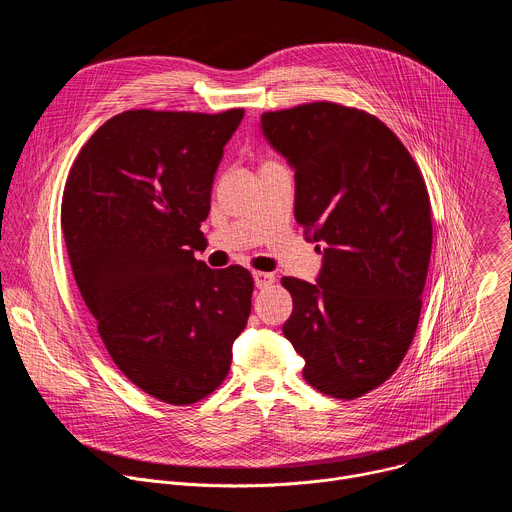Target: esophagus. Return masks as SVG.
<instances>
[{
	"label": "esophagus",
	"mask_w": 512,
	"mask_h": 512,
	"mask_svg": "<svg viewBox=\"0 0 512 512\" xmlns=\"http://www.w3.org/2000/svg\"><path fill=\"white\" fill-rule=\"evenodd\" d=\"M253 279H255V285L261 289V287L271 285L275 281V275L273 273H265V271H255Z\"/></svg>",
	"instance_id": "34e87169"
}]
</instances>
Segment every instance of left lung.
I'll list each match as a JSON object with an SVG mask.
<instances>
[{
    "instance_id": "obj_1",
    "label": "left lung",
    "mask_w": 512,
    "mask_h": 512,
    "mask_svg": "<svg viewBox=\"0 0 512 512\" xmlns=\"http://www.w3.org/2000/svg\"><path fill=\"white\" fill-rule=\"evenodd\" d=\"M261 131L296 172V221L322 253L316 283L281 279L294 298L283 334L314 389L356 399L397 371L417 330L433 239L423 176L399 137L360 109L269 111Z\"/></svg>"
}]
</instances>
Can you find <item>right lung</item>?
<instances>
[{"mask_svg":"<svg viewBox=\"0 0 512 512\" xmlns=\"http://www.w3.org/2000/svg\"><path fill=\"white\" fill-rule=\"evenodd\" d=\"M243 115L119 113L91 135L64 186L66 251L101 340L133 385L170 405L196 403L225 381L251 314L245 267L194 259Z\"/></svg>","mask_w":512,"mask_h":512,"instance_id":"obj_1","label":"right lung"}]
</instances>
